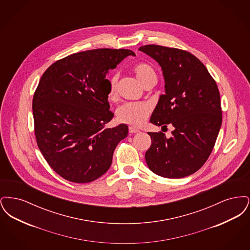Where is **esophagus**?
<instances>
[{"mask_svg": "<svg viewBox=\"0 0 250 250\" xmlns=\"http://www.w3.org/2000/svg\"><path fill=\"white\" fill-rule=\"evenodd\" d=\"M128 131H129V133L130 134H135V133H138L139 132V129H137V128H135V127H129L128 128Z\"/></svg>", "mask_w": 250, "mask_h": 250, "instance_id": "esophagus-1", "label": "esophagus"}]
</instances>
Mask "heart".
Wrapping results in <instances>:
<instances>
[{
	"instance_id": "heart-1",
	"label": "heart",
	"mask_w": 250,
	"mask_h": 250,
	"mask_svg": "<svg viewBox=\"0 0 250 250\" xmlns=\"http://www.w3.org/2000/svg\"><path fill=\"white\" fill-rule=\"evenodd\" d=\"M132 71L144 87L156 81L155 69L148 62H142L136 63L132 67ZM118 83L119 74L115 72L108 79L107 93L108 99L113 100L116 97ZM116 114L121 123L126 124L131 126L139 127L142 126L150 116L151 106L146 102H128L119 107Z\"/></svg>"
}]
</instances>
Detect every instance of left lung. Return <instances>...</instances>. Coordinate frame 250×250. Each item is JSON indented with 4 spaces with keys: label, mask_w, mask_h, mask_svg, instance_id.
Returning <instances> with one entry per match:
<instances>
[{
    "label": "left lung",
    "mask_w": 250,
    "mask_h": 250,
    "mask_svg": "<svg viewBox=\"0 0 250 250\" xmlns=\"http://www.w3.org/2000/svg\"><path fill=\"white\" fill-rule=\"evenodd\" d=\"M160 64L165 78L162 95L150 122L174 126L167 139L161 131L149 132L152 143L145 153L149 168L165 178H183L200 169L214 149L222 124L216 83L190 52L159 45L139 48Z\"/></svg>",
    "instance_id": "obj_1"
}]
</instances>
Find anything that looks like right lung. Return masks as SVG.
Here are the masks:
<instances>
[{"label": "right lung", "mask_w": 250, "mask_h": 250, "mask_svg": "<svg viewBox=\"0 0 250 250\" xmlns=\"http://www.w3.org/2000/svg\"><path fill=\"white\" fill-rule=\"evenodd\" d=\"M128 55L135 53L125 48L82 51L56 61L42 75L33 98L36 143L61 177L89 183L111 165L128 127H105L113 118L106 75Z\"/></svg>", "instance_id": "right-lung-1"}]
</instances>
